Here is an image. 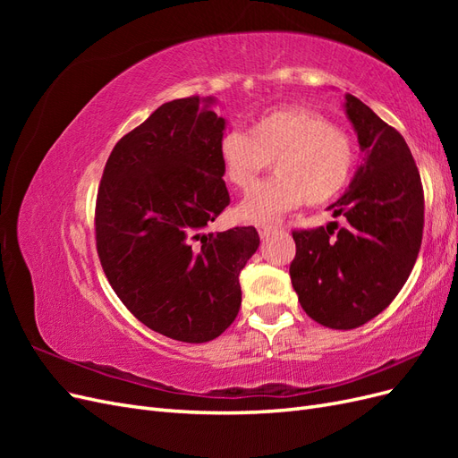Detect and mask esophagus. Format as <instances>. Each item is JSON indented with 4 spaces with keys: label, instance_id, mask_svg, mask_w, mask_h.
Segmentation results:
<instances>
[{
    "label": "esophagus",
    "instance_id": "1",
    "mask_svg": "<svg viewBox=\"0 0 458 458\" xmlns=\"http://www.w3.org/2000/svg\"><path fill=\"white\" fill-rule=\"evenodd\" d=\"M276 229L275 227H271V225H258V233H259V237L261 239H266V237H269L271 233H275Z\"/></svg>",
    "mask_w": 458,
    "mask_h": 458
}]
</instances>
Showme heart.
Listing matches in <instances>:
<instances>
[{
    "instance_id": "b5f03b06",
    "label": "heart",
    "mask_w": 458,
    "mask_h": 458,
    "mask_svg": "<svg viewBox=\"0 0 458 458\" xmlns=\"http://www.w3.org/2000/svg\"><path fill=\"white\" fill-rule=\"evenodd\" d=\"M217 158L227 185L241 192L252 191L273 160L279 175L239 208L241 217L263 224L303 200L318 206L338 197L353 174L357 147L348 131L332 126L321 113L288 105L256 116L246 133H225Z\"/></svg>"
}]
</instances>
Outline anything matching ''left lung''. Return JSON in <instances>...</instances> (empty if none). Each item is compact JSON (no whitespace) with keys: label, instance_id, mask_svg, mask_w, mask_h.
<instances>
[{"label":"left lung","instance_id":"8db88e82","mask_svg":"<svg viewBox=\"0 0 458 458\" xmlns=\"http://www.w3.org/2000/svg\"><path fill=\"white\" fill-rule=\"evenodd\" d=\"M345 113L365 155L348 191L328 206L345 225L294 231L290 263L303 311L338 330L390 306L419 258L424 229L422 182L403 135L353 95H345Z\"/></svg>","mask_w":458,"mask_h":458}]
</instances>
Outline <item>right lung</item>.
<instances>
[{
    "instance_id": "obj_1",
    "label": "right lung",
    "mask_w": 458,
    "mask_h": 458,
    "mask_svg": "<svg viewBox=\"0 0 458 458\" xmlns=\"http://www.w3.org/2000/svg\"><path fill=\"white\" fill-rule=\"evenodd\" d=\"M212 97L164 103L110 152L95 204V241L116 296L168 338H217L241 310L239 275L254 227L208 233L229 206Z\"/></svg>"
}]
</instances>
